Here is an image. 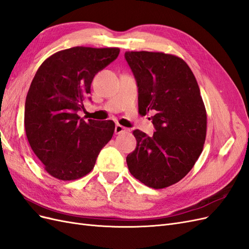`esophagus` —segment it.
I'll return each instance as SVG.
<instances>
[{"label": "esophagus", "mask_w": 249, "mask_h": 249, "mask_svg": "<svg viewBox=\"0 0 249 249\" xmlns=\"http://www.w3.org/2000/svg\"><path fill=\"white\" fill-rule=\"evenodd\" d=\"M127 130L125 129L124 126H123V125H120V124H116L115 125V130H114V132H115V134H122V133H124V132H126Z\"/></svg>", "instance_id": "esophagus-1"}]
</instances>
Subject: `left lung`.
<instances>
[{"mask_svg":"<svg viewBox=\"0 0 249 249\" xmlns=\"http://www.w3.org/2000/svg\"><path fill=\"white\" fill-rule=\"evenodd\" d=\"M138 87L140 114L153 111V136L133 132L137 146L126 157L131 175L154 189L179 182L200 156L207 112L192 71L178 56L125 52Z\"/></svg>","mask_w":249,"mask_h":249,"instance_id":"1","label":"left lung"}]
</instances>
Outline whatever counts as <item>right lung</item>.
<instances>
[{
  "label": "right lung",
  "instance_id": "add662e5",
  "mask_svg": "<svg viewBox=\"0 0 249 249\" xmlns=\"http://www.w3.org/2000/svg\"><path fill=\"white\" fill-rule=\"evenodd\" d=\"M118 48L74 47L43 61L30 85L25 104L28 141L46 171L61 180L86 176L101 149L111 140L112 120L84 119V110L95 74L117 58Z\"/></svg>",
  "mask_w": 249,
  "mask_h": 249
}]
</instances>
